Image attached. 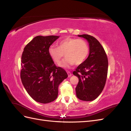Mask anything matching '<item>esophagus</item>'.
I'll use <instances>...</instances> for the list:
<instances>
[{"label": "esophagus", "mask_w": 131, "mask_h": 131, "mask_svg": "<svg viewBox=\"0 0 131 131\" xmlns=\"http://www.w3.org/2000/svg\"><path fill=\"white\" fill-rule=\"evenodd\" d=\"M67 74H68V77H71L72 76V73H71L70 72H67Z\"/></svg>", "instance_id": "esophagus-1"}]
</instances>
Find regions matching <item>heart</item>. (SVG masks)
<instances>
[{
    "instance_id": "obj_1",
    "label": "heart",
    "mask_w": 131,
    "mask_h": 131,
    "mask_svg": "<svg viewBox=\"0 0 131 131\" xmlns=\"http://www.w3.org/2000/svg\"><path fill=\"white\" fill-rule=\"evenodd\" d=\"M58 45V47L51 46L49 52L52 60L57 64L61 63L66 54L67 58L62 64L64 67L73 66L75 63L80 65L88 56L89 47L84 39L67 38L59 41Z\"/></svg>"
}]
</instances>
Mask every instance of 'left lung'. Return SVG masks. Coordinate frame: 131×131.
<instances>
[{"instance_id": "left-lung-1", "label": "left lung", "mask_w": 131, "mask_h": 131, "mask_svg": "<svg viewBox=\"0 0 131 131\" xmlns=\"http://www.w3.org/2000/svg\"><path fill=\"white\" fill-rule=\"evenodd\" d=\"M88 41L89 56L73 72L79 78L75 91L79 100L91 101L97 98L103 90L108 75V60L103 47L97 39L88 34L79 35Z\"/></svg>"}]
</instances>
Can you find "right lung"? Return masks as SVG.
I'll return each instance as SVG.
<instances>
[{
  "label": "right lung",
  "mask_w": 131,
  "mask_h": 131,
  "mask_svg": "<svg viewBox=\"0 0 131 131\" xmlns=\"http://www.w3.org/2000/svg\"><path fill=\"white\" fill-rule=\"evenodd\" d=\"M59 36H37L25 47L21 56L20 77L23 86L33 100L41 103L53 102L58 96L59 85L68 77L57 67L49 52Z\"/></svg>",
  "instance_id": "obj_1"
}]
</instances>
